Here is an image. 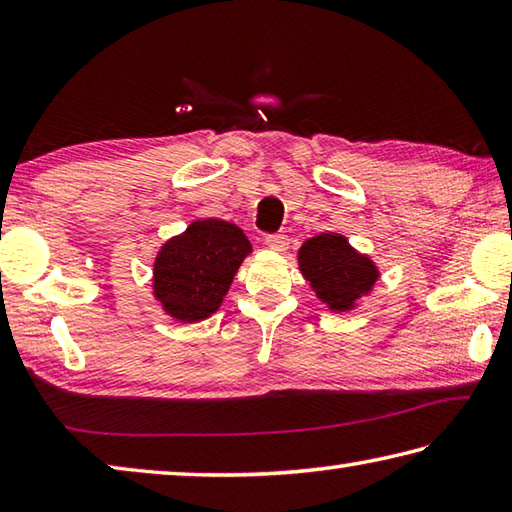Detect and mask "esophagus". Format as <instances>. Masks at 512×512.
I'll return each instance as SVG.
<instances>
[{
    "instance_id": "1",
    "label": "esophagus",
    "mask_w": 512,
    "mask_h": 512,
    "mask_svg": "<svg viewBox=\"0 0 512 512\" xmlns=\"http://www.w3.org/2000/svg\"><path fill=\"white\" fill-rule=\"evenodd\" d=\"M266 246L271 248V250H275V253H287L289 239L284 237V235H268L266 237Z\"/></svg>"
}]
</instances>
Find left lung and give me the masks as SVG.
Masks as SVG:
<instances>
[{
  "label": "left lung",
  "mask_w": 512,
  "mask_h": 512,
  "mask_svg": "<svg viewBox=\"0 0 512 512\" xmlns=\"http://www.w3.org/2000/svg\"><path fill=\"white\" fill-rule=\"evenodd\" d=\"M298 268L316 298L336 314L357 309L381 275L370 255L359 253L339 232L307 239L298 250Z\"/></svg>",
  "instance_id": "8db88e82"
}]
</instances>
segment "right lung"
<instances>
[{
    "mask_svg": "<svg viewBox=\"0 0 512 512\" xmlns=\"http://www.w3.org/2000/svg\"><path fill=\"white\" fill-rule=\"evenodd\" d=\"M250 253L253 244L239 225L196 219L164 241L155 255L153 298L178 323H201L219 311Z\"/></svg>",
    "mask_w": 512,
    "mask_h": 512,
    "instance_id": "right-lung-1",
    "label": "right lung"
}]
</instances>
